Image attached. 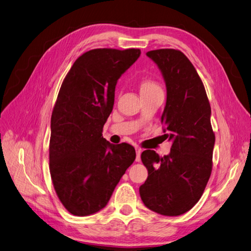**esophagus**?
Returning <instances> with one entry per match:
<instances>
[{
	"label": "esophagus",
	"mask_w": 251,
	"mask_h": 251,
	"mask_svg": "<svg viewBox=\"0 0 251 251\" xmlns=\"http://www.w3.org/2000/svg\"><path fill=\"white\" fill-rule=\"evenodd\" d=\"M135 152H136V157H135V160H136V161H140V160H141V153H142L141 148H139V147H135Z\"/></svg>",
	"instance_id": "obj_1"
}]
</instances>
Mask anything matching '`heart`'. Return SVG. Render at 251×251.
Wrapping results in <instances>:
<instances>
[{
    "mask_svg": "<svg viewBox=\"0 0 251 251\" xmlns=\"http://www.w3.org/2000/svg\"><path fill=\"white\" fill-rule=\"evenodd\" d=\"M161 91L160 86L152 80H144L141 83V95L143 94H149L153 92H159Z\"/></svg>",
    "mask_w": 251,
    "mask_h": 251,
    "instance_id": "heart-1",
    "label": "heart"
}]
</instances>
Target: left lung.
Returning <instances> with one entry per match:
<instances>
[{
    "label": "left lung",
    "mask_w": 251,
    "mask_h": 251,
    "mask_svg": "<svg viewBox=\"0 0 251 251\" xmlns=\"http://www.w3.org/2000/svg\"><path fill=\"white\" fill-rule=\"evenodd\" d=\"M146 55L156 63L166 83L161 124L172 147L163 157L153 150L142 153L148 178L140 187V195L151 211L179 216L199 201L212 173L211 105L197 71L182 52L159 49Z\"/></svg>",
    "instance_id": "left-lung-1"
}]
</instances>
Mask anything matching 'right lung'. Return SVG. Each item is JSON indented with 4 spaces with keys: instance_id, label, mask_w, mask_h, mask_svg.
<instances>
[{
    "instance_id": "add662e5",
    "label": "right lung",
    "mask_w": 251,
    "mask_h": 251,
    "mask_svg": "<svg viewBox=\"0 0 251 251\" xmlns=\"http://www.w3.org/2000/svg\"><path fill=\"white\" fill-rule=\"evenodd\" d=\"M140 49H94L74 62L61 84L51 118L50 173L63 206L90 216L106 206L121 177L135 159L131 145L102 136L112 111L119 78Z\"/></svg>"
}]
</instances>
